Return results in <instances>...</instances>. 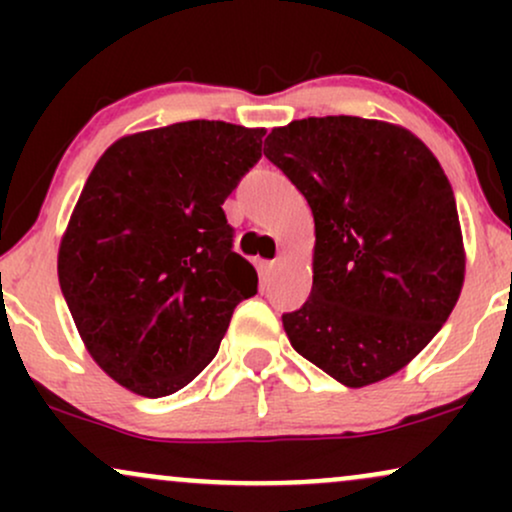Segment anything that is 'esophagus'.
<instances>
[{
  "instance_id": "esophagus-1",
  "label": "esophagus",
  "mask_w": 512,
  "mask_h": 512,
  "mask_svg": "<svg viewBox=\"0 0 512 512\" xmlns=\"http://www.w3.org/2000/svg\"><path fill=\"white\" fill-rule=\"evenodd\" d=\"M279 267V260H272V262H267L264 264V279H269V276L274 274V269Z\"/></svg>"
}]
</instances>
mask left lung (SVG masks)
<instances>
[{"label":"left lung","instance_id":"8db88e82","mask_svg":"<svg viewBox=\"0 0 512 512\" xmlns=\"http://www.w3.org/2000/svg\"><path fill=\"white\" fill-rule=\"evenodd\" d=\"M264 146L315 219L313 291L281 315L291 346L346 387L390 378L462 291L460 216L438 158L404 127L351 115L293 120Z\"/></svg>","mask_w":512,"mask_h":512}]
</instances>
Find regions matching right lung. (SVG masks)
<instances>
[{"label":"right lung","mask_w":512,"mask_h":512,"mask_svg":"<svg viewBox=\"0 0 512 512\" xmlns=\"http://www.w3.org/2000/svg\"><path fill=\"white\" fill-rule=\"evenodd\" d=\"M262 137L175 122L117 139L88 175L57 274L88 354L127 390L156 399L192 383L257 293L221 204L262 158Z\"/></svg>","instance_id":"obj_1"}]
</instances>
